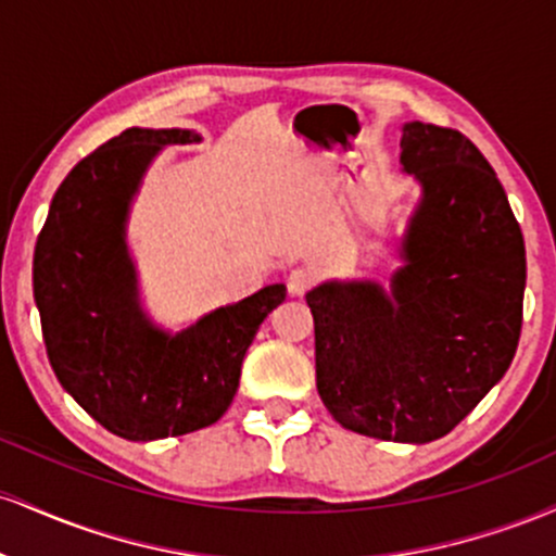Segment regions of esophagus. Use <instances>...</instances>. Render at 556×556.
I'll return each instance as SVG.
<instances>
[{
	"instance_id": "1",
	"label": "esophagus",
	"mask_w": 556,
	"mask_h": 556,
	"mask_svg": "<svg viewBox=\"0 0 556 556\" xmlns=\"http://www.w3.org/2000/svg\"><path fill=\"white\" fill-rule=\"evenodd\" d=\"M314 282H316V274L300 266V269H292L290 277H287V290H290V295L300 298L314 287Z\"/></svg>"
}]
</instances>
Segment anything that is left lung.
Here are the masks:
<instances>
[{
  "label": "left lung",
  "instance_id": "obj_1",
  "mask_svg": "<svg viewBox=\"0 0 556 556\" xmlns=\"http://www.w3.org/2000/svg\"><path fill=\"white\" fill-rule=\"evenodd\" d=\"M400 149L420 201L389 292L324 282L305 300L316 387L337 424L426 444L455 429L515 358L526 242L496 172L460 130L405 123Z\"/></svg>",
  "mask_w": 556,
  "mask_h": 556
}]
</instances>
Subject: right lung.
Returning <instances> with one entry per match:
<instances>
[{
	"instance_id": "add662e5",
	"label": "right lung",
	"mask_w": 556,
	"mask_h": 556,
	"mask_svg": "<svg viewBox=\"0 0 556 556\" xmlns=\"http://www.w3.org/2000/svg\"><path fill=\"white\" fill-rule=\"evenodd\" d=\"M198 140L180 127H127L75 164L36 240L34 298L56 379L130 442L182 437L225 416L245 350L287 295L269 285L177 334L140 308L125 240L130 201L164 146Z\"/></svg>"
}]
</instances>
